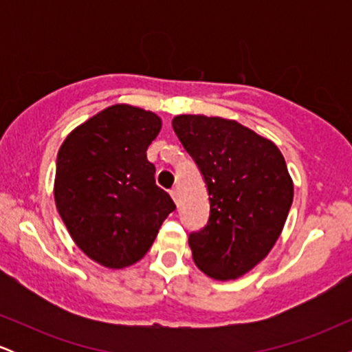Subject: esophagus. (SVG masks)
Here are the masks:
<instances>
[{"label": "esophagus", "instance_id": "esophagus-1", "mask_svg": "<svg viewBox=\"0 0 352 352\" xmlns=\"http://www.w3.org/2000/svg\"><path fill=\"white\" fill-rule=\"evenodd\" d=\"M168 193H170V197L173 199V201H177V197H179V195H177V190H175V188H172L170 192H168Z\"/></svg>", "mask_w": 352, "mask_h": 352}]
</instances>
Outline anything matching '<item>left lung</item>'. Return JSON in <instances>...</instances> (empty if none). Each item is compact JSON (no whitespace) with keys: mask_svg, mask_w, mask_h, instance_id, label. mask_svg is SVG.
<instances>
[{"mask_svg":"<svg viewBox=\"0 0 352 352\" xmlns=\"http://www.w3.org/2000/svg\"><path fill=\"white\" fill-rule=\"evenodd\" d=\"M172 127L208 187V225L188 238L193 261L212 280H236L265 260L285 227L294 195L285 157L233 119L182 114Z\"/></svg>","mask_w":352,"mask_h":352,"instance_id":"left-lung-1","label":"left lung"}]
</instances>
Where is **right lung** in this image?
I'll use <instances>...</instances> for the list:
<instances>
[{"label":"right lung","instance_id":"add662e5","mask_svg":"<svg viewBox=\"0 0 352 352\" xmlns=\"http://www.w3.org/2000/svg\"><path fill=\"white\" fill-rule=\"evenodd\" d=\"M160 129L155 112L114 104L78 125L58 152L56 208L80 252L106 268L142 260L175 210L147 160Z\"/></svg>","mask_w":352,"mask_h":352}]
</instances>
